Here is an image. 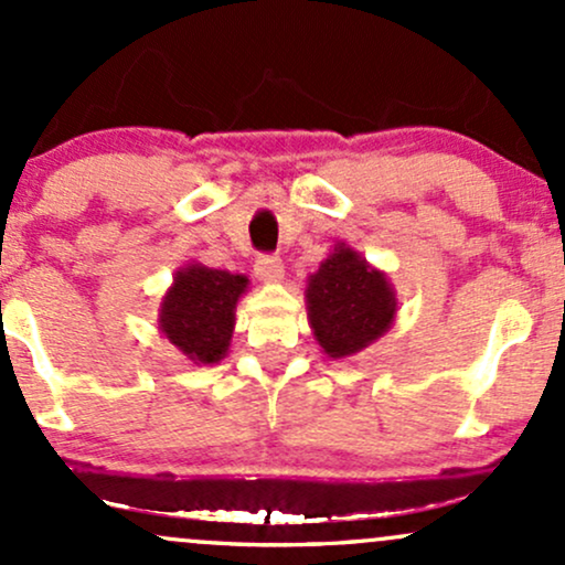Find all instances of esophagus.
Returning a JSON list of instances; mask_svg holds the SVG:
<instances>
[{
	"label": "esophagus",
	"mask_w": 565,
	"mask_h": 565,
	"mask_svg": "<svg viewBox=\"0 0 565 565\" xmlns=\"http://www.w3.org/2000/svg\"><path fill=\"white\" fill-rule=\"evenodd\" d=\"M255 274H257V278H260V281H268V284L281 281V278H284L281 257L260 255V257H257V263H255Z\"/></svg>",
	"instance_id": "esophagus-1"
}]
</instances>
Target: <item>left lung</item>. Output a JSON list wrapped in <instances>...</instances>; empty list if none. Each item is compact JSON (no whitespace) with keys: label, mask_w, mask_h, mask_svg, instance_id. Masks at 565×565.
<instances>
[{"label":"left lung","mask_w":565,"mask_h":565,"mask_svg":"<svg viewBox=\"0 0 565 565\" xmlns=\"http://www.w3.org/2000/svg\"><path fill=\"white\" fill-rule=\"evenodd\" d=\"M305 302L313 337L329 359H348L369 348L395 319L387 276L342 242L308 278Z\"/></svg>","instance_id":"obj_1"}]
</instances>
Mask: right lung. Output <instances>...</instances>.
<instances>
[{"mask_svg": "<svg viewBox=\"0 0 565 565\" xmlns=\"http://www.w3.org/2000/svg\"><path fill=\"white\" fill-rule=\"evenodd\" d=\"M246 287V276L188 263L161 300L159 329L193 364H217L231 348L236 302Z\"/></svg>", "mask_w": 565, "mask_h": 565, "instance_id": "add662e5", "label": "right lung"}]
</instances>
